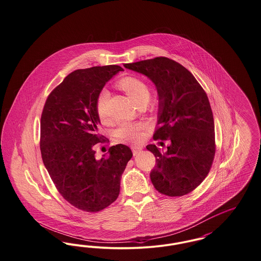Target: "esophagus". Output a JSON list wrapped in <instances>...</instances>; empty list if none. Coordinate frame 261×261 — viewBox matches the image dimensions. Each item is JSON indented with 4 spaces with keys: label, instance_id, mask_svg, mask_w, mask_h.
I'll use <instances>...</instances> for the list:
<instances>
[{
    "label": "esophagus",
    "instance_id": "34e87169",
    "mask_svg": "<svg viewBox=\"0 0 261 261\" xmlns=\"http://www.w3.org/2000/svg\"><path fill=\"white\" fill-rule=\"evenodd\" d=\"M131 149H132V151H133V154L137 155V154L142 150V147L135 145V146H132V147H131Z\"/></svg>",
    "mask_w": 261,
    "mask_h": 261
}]
</instances>
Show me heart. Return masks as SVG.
Returning <instances> with one entry per match:
<instances>
[{
	"instance_id": "1",
	"label": "heart",
	"mask_w": 261,
	"mask_h": 261,
	"mask_svg": "<svg viewBox=\"0 0 261 261\" xmlns=\"http://www.w3.org/2000/svg\"><path fill=\"white\" fill-rule=\"evenodd\" d=\"M118 86L125 91L130 98L138 105L146 103L149 99V88L148 84L137 76H125L118 81ZM110 92L102 89L99 92L96 101V111L100 120L106 121L110 117L109 112ZM144 125L133 122H121L115 130V135L121 140L128 142H137L142 138Z\"/></svg>"
}]
</instances>
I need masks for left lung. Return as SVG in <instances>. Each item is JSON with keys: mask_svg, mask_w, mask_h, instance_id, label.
<instances>
[{"mask_svg": "<svg viewBox=\"0 0 261 261\" xmlns=\"http://www.w3.org/2000/svg\"><path fill=\"white\" fill-rule=\"evenodd\" d=\"M124 67L146 75L159 94L154 140H170L167 151L155 145L147 149L155 156L149 174L163 195L181 197L194 191L211 170L215 154L214 120L206 93L180 63L165 57L125 63Z\"/></svg>", "mask_w": 261, "mask_h": 261, "instance_id": "1", "label": "left lung"}]
</instances>
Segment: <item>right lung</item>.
Masks as SVG:
<instances>
[{
	"instance_id": "obj_1",
	"label": "right lung",
	"mask_w": 261,
	"mask_h": 261,
	"mask_svg": "<svg viewBox=\"0 0 261 261\" xmlns=\"http://www.w3.org/2000/svg\"><path fill=\"white\" fill-rule=\"evenodd\" d=\"M122 70L119 65L77 69L50 92L43 109L44 165L63 199L81 211L97 212L117 199L121 175L133 155L118 144L109 149L108 158H95L94 147L102 141L96 101L106 83Z\"/></svg>"
}]
</instances>
